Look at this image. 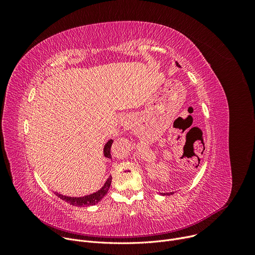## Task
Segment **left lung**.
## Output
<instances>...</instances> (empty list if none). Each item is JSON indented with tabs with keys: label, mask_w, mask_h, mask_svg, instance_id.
I'll use <instances>...</instances> for the list:
<instances>
[{
	"label": "left lung",
	"mask_w": 255,
	"mask_h": 255,
	"mask_svg": "<svg viewBox=\"0 0 255 255\" xmlns=\"http://www.w3.org/2000/svg\"><path fill=\"white\" fill-rule=\"evenodd\" d=\"M177 66H179V67H180V65H179V64H178V63H177ZM169 194H172V193H166V195H169ZM163 195H165V193H164V194H163Z\"/></svg>",
	"instance_id": "obj_1"
}]
</instances>
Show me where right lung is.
Instances as JSON below:
<instances>
[{"mask_svg":"<svg viewBox=\"0 0 255 255\" xmlns=\"http://www.w3.org/2000/svg\"><path fill=\"white\" fill-rule=\"evenodd\" d=\"M113 139L107 141V143L104 145V156L107 158H112L111 156V146L113 143ZM111 183H112V177H110L107 179V181L105 182V184L103 185L102 188L100 190H98L95 193H92L90 195H86V196H82V197H71V196H65L62 195L60 193L55 192V194L60 197L61 199L65 200L66 203H68L72 206L75 207H89V206H93L96 205L97 203H99L100 200L107 194V191H109L110 187H111Z\"/></svg>","mask_w":255,"mask_h":255,"instance_id":"1","label":"right lung"}]
</instances>
